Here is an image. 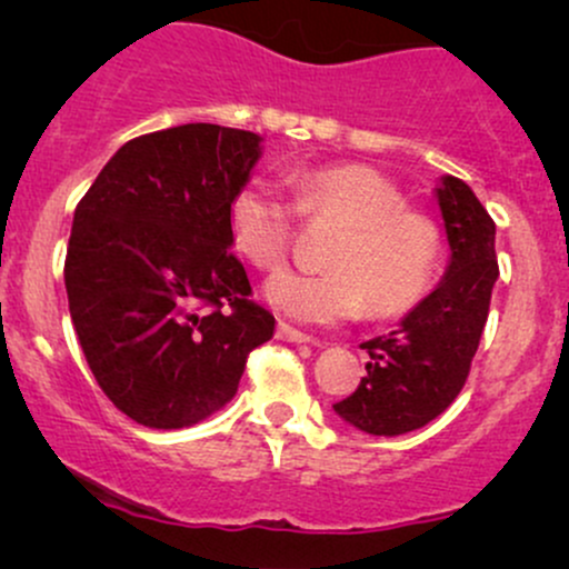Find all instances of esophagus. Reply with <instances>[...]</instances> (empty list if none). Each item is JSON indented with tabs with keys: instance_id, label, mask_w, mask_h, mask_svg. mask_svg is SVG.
<instances>
[{
	"instance_id": "esophagus-1",
	"label": "esophagus",
	"mask_w": 569,
	"mask_h": 569,
	"mask_svg": "<svg viewBox=\"0 0 569 569\" xmlns=\"http://www.w3.org/2000/svg\"><path fill=\"white\" fill-rule=\"evenodd\" d=\"M278 339H283V342H297V345H310L312 337L302 335V331L291 329L289 323H278Z\"/></svg>"
}]
</instances>
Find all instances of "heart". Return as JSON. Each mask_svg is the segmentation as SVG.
I'll list each match as a JSON object with an SVG mask.
<instances>
[{
	"mask_svg": "<svg viewBox=\"0 0 569 569\" xmlns=\"http://www.w3.org/2000/svg\"><path fill=\"white\" fill-rule=\"evenodd\" d=\"M302 219L342 224L321 276L283 272L267 283L276 310L302 323H339L367 305L375 318L398 316L422 299L433 280L439 232L422 213L403 208L401 192L367 166H329L293 179ZM232 248L262 272L286 264L293 240L291 208L259 181L234 189L227 206Z\"/></svg>",
	"mask_w": 569,
	"mask_h": 569,
	"instance_id": "obj_1",
	"label": "heart"
}]
</instances>
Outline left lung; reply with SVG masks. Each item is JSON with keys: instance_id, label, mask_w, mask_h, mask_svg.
Listing matches in <instances>:
<instances>
[{"instance_id": "1", "label": "left lung", "mask_w": 569, "mask_h": 569, "mask_svg": "<svg viewBox=\"0 0 569 569\" xmlns=\"http://www.w3.org/2000/svg\"><path fill=\"white\" fill-rule=\"evenodd\" d=\"M436 198L449 240L447 272L396 331L361 345L369 352L367 377L335 403L363 433L401 436L436 420L462 390L479 350L500 276L495 221L455 176H441Z\"/></svg>"}]
</instances>
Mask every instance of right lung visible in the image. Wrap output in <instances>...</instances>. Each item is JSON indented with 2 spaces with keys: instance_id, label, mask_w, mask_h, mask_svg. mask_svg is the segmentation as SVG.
Masks as SVG:
<instances>
[{
  "instance_id": "1",
  "label": "right lung",
  "mask_w": 569,
  "mask_h": 569,
  "mask_svg": "<svg viewBox=\"0 0 569 569\" xmlns=\"http://www.w3.org/2000/svg\"><path fill=\"white\" fill-rule=\"evenodd\" d=\"M262 158L251 130L211 122L139 136L74 211L69 312L96 382L139 426H194L238 393L276 331L230 251L227 206Z\"/></svg>"
}]
</instances>
